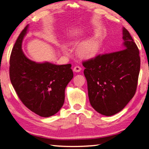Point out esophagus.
<instances>
[{
  "instance_id": "obj_1",
  "label": "esophagus",
  "mask_w": 149,
  "mask_h": 149,
  "mask_svg": "<svg viewBox=\"0 0 149 149\" xmlns=\"http://www.w3.org/2000/svg\"><path fill=\"white\" fill-rule=\"evenodd\" d=\"M73 70H74V72H79L81 70V68L79 66H75Z\"/></svg>"
}]
</instances>
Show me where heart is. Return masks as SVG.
I'll return each mask as SVG.
<instances>
[{
	"label": "heart",
	"mask_w": 149,
	"mask_h": 149,
	"mask_svg": "<svg viewBox=\"0 0 149 149\" xmlns=\"http://www.w3.org/2000/svg\"><path fill=\"white\" fill-rule=\"evenodd\" d=\"M101 47V39L98 35H96L81 44L77 52L80 57L90 58L96 56Z\"/></svg>",
	"instance_id": "b5f03b06"
}]
</instances>
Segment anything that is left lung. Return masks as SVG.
Segmentation results:
<instances>
[{"mask_svg":"<svg viewBox=\"0 0 149 149\" xmlns=\"http://www.w3.org/2000/svg\"><path fill=\"white\" fill-rule=\"evenodd\" d=\"M122 49L83 62L91 105L111 116L120 112L136 93L140 70L139 51L130 34L123 29Z\"/></svg>","mask_w":149,"mask_h":149,"instance_id":"obj_1","label":"left lung"}]
</instances>
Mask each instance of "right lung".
Segmentation results:
<instances>
[{"instance_id":"add662e5","label":"right lung","mask_w":149,"mask_h":149,"mask_svg":"<svg viewBox=\"0 0 149 149\" xmlns=\"http://www.w3.org/2000/svg\"><path fill=\"white\" fill-rule=\"evenodd\" d=\"M26 25L18 36L10 58V78L17 96L25 106L40 117L56 114L63 107L64 92L74 77L70 64L37 63L22 51Z\"/></svg>"}]
</instances>
